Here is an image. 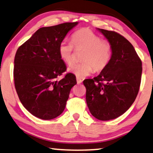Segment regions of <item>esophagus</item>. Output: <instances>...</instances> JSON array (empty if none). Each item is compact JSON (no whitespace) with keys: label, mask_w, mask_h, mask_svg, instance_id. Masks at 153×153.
I'll use <instances>...</instances> for the list:
<instances>
[{"label":"esophagus","mask_w":153,"mask_h":153,"mask_svg":"<svg viewBox=\"0 0 153 153\" xmlns=\"http://www.w3.org/2000/svg\"><path fill=\"white\" fill-rule=\"evenodd\" d=\"M77 83L78 84H81L82 82V79H80V78H79V77H77Z\"/></svg>","instance_id":"1"}]
</instances>
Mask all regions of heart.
Returning <instances> with one entry per match:
<instances>
[{"instance_id": "b5f03b06", "label": "heart", "mask_w": 153, "mask_h": 153, "mask_svg": "<svg viewBox=\"0 0 153 153\" xmlns=\"http://www.w3.org/2000/svg\"><path fill=\"white\" fill-rule=\"evenodd\" d=\"M71 43L62 41L58 48V53L62 61L71 65L74 60V47L83 48L82 62L72 65L68 71L77 77H85L95 71H101L107 67L111 59L112 48L110 43L102 40L99 35L88 28H81L71 35Z\"/></svg>"}]
</instances>
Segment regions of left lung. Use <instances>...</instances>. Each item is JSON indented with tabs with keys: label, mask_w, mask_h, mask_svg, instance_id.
<instances>
[{
	"label": "left lung",
	"mask_w": 153,
	"mask_h": 153,
	"mask_svg": "<svg viewBox=\"0 0 153 153\" xmlns=\"http://www.w3.org/2000/svg\"><path fill=\"white\" fill-rule=\"evenodd\" d=\"M97 30L112 48L111 61L101 74L83 82L90 112L100 120L115 119L129 109L141 83L142 61L129 41L118 33Z\"/></svg>",
	"instance_id": "obj_1"
}]
</instances>
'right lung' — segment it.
<instances>
[{
    "label": "right lung",
    "instance_id": "1",
    "mask_svg": "<svg viewBox=\"0 0 153 153\" xmlns=\"http://www.w3.org/2000/svg\"><path fill=\"white\" fill-rule=\"evenodd\" d=\"M78 22L43 27L19 47L14 59V84L24 107L43 120L56 118L64 111L76 76L67 74L58 53L59 43Z\"/></svg>",
    "mask_w": 153,
    "mask_h": 153
}]
</instances>
